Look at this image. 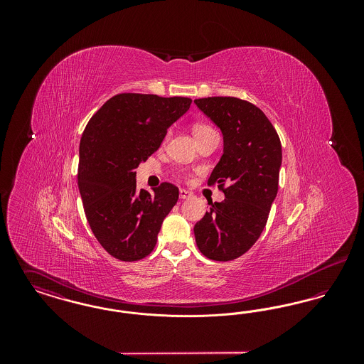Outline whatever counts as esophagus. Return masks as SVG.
<instances>
[{"label": "esophagus", "mask_w": 364, "mask_h": 364, "mask_svg": "<svg viewBox=\"0 0 364 364\" xmlns=\"http://www.w3.org/2000/svg\"><path fill=\"white\" fill-rule=\"evenodd\" d=\"M192 196V192L187 190H180V199H188Z\"/></svg>", "instance_id": "1"}]
</instances>
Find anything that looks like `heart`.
I'll return each mask as SVG.
<instances>
[{
    "label": "heart",
    "instance_id": "obj_1",
    "mask_svg": "<svg viewBox=\"0 0 364 364\" xmlns=\"http://www.w3.org/2000/svg\"><path fill=\"white\" fill-rule=\"evenodd\" d=\"M192 129H193V135H195V138L196 139L202 138V136H205V135H208V134H211V132H215L210 125L203 124V122H196ZM168 138H169V135L166 134L165 138H164V143L168 140Z\"/></svg>",
    "mask_w": 364,
    "mask_h": 364
}]
</instances>
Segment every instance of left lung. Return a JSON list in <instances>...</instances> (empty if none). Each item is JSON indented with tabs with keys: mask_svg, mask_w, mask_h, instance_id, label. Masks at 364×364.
Here are the masks:
<instances>
[{
	"mask_svg": "<svg viewBox=\"0 0 364 364\" xmlns=\"http://www.w3.org/2000/svg\"><path fill=\"white\" fill-rule=\"evenodd\" d=\"M193 102L224 134V154L208 184L225 193L196 223L195 240L208 259L228 262L245 254L266 226L277 195L281 141L266 114L248 101L208 97Z\"/></svg>",
	"mask_w": 364,
	"mask_h": 364,
	"instance_id": "left-lung-1",
	"label": "left lung"
}]
</instances>
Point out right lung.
Segmentation results:
<instances>
[{
	"label": "right lung",
	"instance_id": "1",
	"mask_svg": "<svg viewBox=\"0 0 364 364\" xmlns=\"http://www.w3.org/2000/svg\"><path fill=\"white\" fill-rule=\"evenodd\" d=\"M191 98L122 92L87 122L79 147L77 186L87 223L107 254L122 262L146 258L156 247L178 188L164 181L136 190L139 164L154 154Z\"/></svg>",
	"mask_w": 364,
	"mask_h": 364
}]
</instances>
